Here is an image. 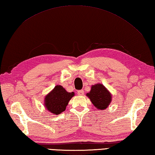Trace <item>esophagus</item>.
I'll use <instances>...</instances> for the list:
<instances>
[{
  "label": "esophagus",
  "mask_w": 155,
  "mask_h": 155,
  "mask_svg": "<svg viewBox=\"0 0 155 155\" xmlns=\"http://www.w3.org/2000/svg\"><path fill=\"white\" fill-rule=\"evenodd\" d=\"M84 90H80V91H78V95H80V96H82V95H83L84 94Z\"/></svg>",
  "instance_id": "34e87169"
}]
</instances>
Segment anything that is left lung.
<instances>
[{
    "instance_id": "8db88e82",
    "label": "left lung",
    "mask_w": 155,
    "mask_h": 155,
    "mask_svg": "<svg viewBox=\"0 0 155 155\" xmlns=\"http://www.w3.org/2000/svg\"><path fill=\"white\" fill-rule=\"evenodd\" d=\"M91 102L98 110H105L112 101V96L110 92L104 85L97 84L91 87L90 93L86 94Z\"/></svg>"
}]
</instances>
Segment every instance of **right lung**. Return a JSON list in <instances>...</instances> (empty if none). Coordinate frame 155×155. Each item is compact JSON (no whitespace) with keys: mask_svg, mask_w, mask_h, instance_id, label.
I'll return each instance as SVG.
<instances>
[{"mask_svg":"<svg viewBox=\"0 0 155 155\" xmlns=\"http://www.w3.org/2000/svg\"><path fill=\"white\" fill-rule=\"evenodd\" d=\"M74 93H68L62 86H56L45 98V107L54 114H59L66 109Z\"/></svg>","mask_w":155,"mask_h":155,"instance_id":"add662e5","label":"right lung"}]
</instances>
